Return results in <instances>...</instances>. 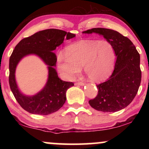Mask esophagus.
Segmentation results:
<instances>
[{
  "mask_svg": "<svg viewBox=\"0 0 149 149\" xmlns=\"http://www.w3.org/2000/svg\"><path fill=\"white\" fill-rule=\"evenodd\" d=\"M75 85H81V86H83V85H85V83L83 82H77L75 83Z\"/></svg>",
  "mask_w": 149,
  "mask_h": 149,
  "instance_id": "esophagus-1",
  "label": "esophagus"
}]
</instances>
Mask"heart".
I'll use <instances>...</instances> for the list:
<instances>
[{"mask_svg":"<svg viewBox=\"0 0 149 149\" xmlns=\"http://www.w3.org/2000/svg\"><path fill=\"white\" fill-rule=\"evenodd\" d=\"M115 52L107 40H81L66 48L65 54L57 57V66L65 79H72L84 68L91 81H100L111 74L115 66Z\"/></svg>","mask_w":149,"mask_h":149,"instance_id":"b5f03b06","label":"heart"}]
</instances>
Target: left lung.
I'll list each match as a JSON object with an SVG mask.
<instances>
[{"label": "left lung", "instance_id": "left-lung-1", "mask_svg": "<svg viewBox=\"0 0 149 149\" xmlns=\"http://www.w3.org/2000/svg\"><path fill=\"white\" fill-rule=\"evenodd\" d=\"M83 33L103 36L113 45L117 56L115 68L107 81L97 85V95L89 101L102 112H117L127 107L137 94L141 82L140 54L131 40L115 30L95 28Z\"/></svg>", "mask_w": 149, "mask_h": 149}]
</instances>
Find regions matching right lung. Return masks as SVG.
Returning <instances> with one entry per match:
<instances>
[{
	"instance_id": "1",
	"label": "right lung",
	"mask_w": 149,
	"mask_h": 149,
	"mask_svg": "<svg viewBox=\"0 0 149 149\" xmlns=\"http://www.w3.org/2000/svg\"><path fill=\"white\" fill-rule=\"evenodd\" d=\"M75 34L58 29H47L19 41L9 59V82L13 94L22 108L28 113L47 115L58 111L66 102L67 89L72 87V82L64 81L58 77L56 69L57 57L53 51L67 40L74 38ZM35 54L48 66V82L42 90L36 95L27 97L20 92L15 81L16 66L24 56Z\"/></svg>"
}]
</instances>
